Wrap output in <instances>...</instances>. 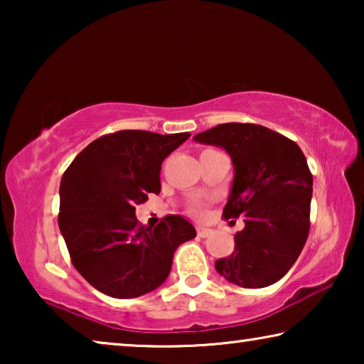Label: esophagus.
<instances>
[{"instance_id": "1", "label": "esophagus", "mask_w": 364, "mask_h": 364, "mask_svg": "<svg viewBox=\"0 0 364 364\" xmlns=\"http://www.w3.org/2000/svg\"><path fill=\"white\" fill-rule=\"evenodd\" d=\"M210 234H212V230H208V228L197 226V236H199V237H208Z\"/></svg>"}]
</instances>
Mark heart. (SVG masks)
<instances>
[{"label":"heart","instance_id":"obj_1","mask_svg":"<svg viewBox=\"0 0 364 364\" xmlns=\"http://www.w3.org/2000/svg\"><path fill=\"white\" fill-rule=\"evenodd\" d=\"M189 210H191V213H193V215H197V217H200V215L205 212V205L202 204V202H194V204L189 207Z\"/></svg>","mask_w":364,"mask_h":364}]
</instances>
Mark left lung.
<instances>
[{
  "label": "left lung",
  "mask_w": 364,
  "mask_h": 364,
  "mask_svg": "<svg viewBox=\"0 0 364 364\" xmlns=\"http://www.w3.org/2000/svg\"><path fill=\"white\" fill-rule=\"evenodd\" d=\"M225 147L234 164L225 220L244 218L234 250L215 268L232 284L260 289L279 281L297 260L310 231L313 176L300 147L255 123H221L194 136Z\"/></svg>",
  "instance_id": "1"
}]
</instances>
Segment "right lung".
Returning <instances> with one entry per match:
<instances>
[{
    "label": "right lung",
    "mask_w": 364,
    "mask_h": 364,
    "mask_svg": "<svg viewBox=\"0 0 364 364\" xmlns=\"http://www.w3.org/2000/svg\"><path fill=\"white\" fill-rule=\"evenodd\" d=\"M191 133L120 130L95 139L60 180L59 230L72 264L97 291L134 299L167 279L178 245L196 237L180 215L143 226L138 204L160 193V165Z\"/></svg>",
    "instance_id": "obj_1"
}]
</instances>
